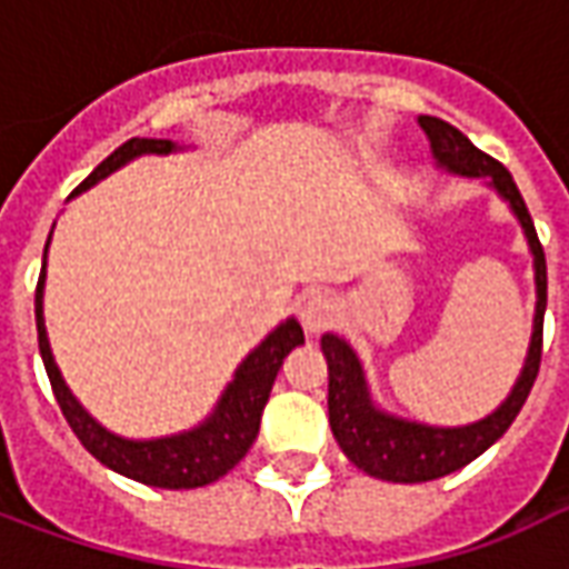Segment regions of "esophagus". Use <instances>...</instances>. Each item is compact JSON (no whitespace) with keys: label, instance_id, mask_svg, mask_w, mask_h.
Segmentation results:
<instances>
[{"label":"esophagus","instance_id":"34e87169","mask_svg":"<svg viewBox=\"0 0 569 569\" xmlns=\"http://www.w3.org/2000/svg\"><path fill=\"white\" fill-rule=\"evenodd\" d=\"M338 320V301L329 292H310L301 301V322L308 332H322Z\"/></svg>","mask_w":569,"mask_h":569}]
</instances>
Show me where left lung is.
I'll return each mask as SVG.
<instances>
[{
	"instance_id": "8db88e82",
	"label": "left lung",
	"mask_w": 569,
	"mask_h": 569,
	"mask_svg": "<svg viewBox=\"0 0 569 569\" xmlns=\"http://www.w3.org/2000/svg\"><path fill=\"white\" fill-rule=\"evenodd\" d=\"M420 128L427 130L432 154L441 167L451 173L463 176H488L493 188L502 198L512 203L515 216L521 219L527 243L533 249V268H537V317H533V338H530V353H527L525 371L515 383L509 399L502 402L493 415H488L469 427H423V423H408V420L390 418L375 408L366 390V378L359 369L357 353L341 341L338 335H322V353L329 362V423L338 445L353 463L383 481H432V478L451 476L466 463H472L478 453H485L500 439L506 429L512 427L518 411L525 408L527 396L533 390L539 375V359H542V317H546V252L539 243L533 219L527 212L521 191L515 186L512 173L493 161L490 154L476 149L469 137L441 121V118L420 116Z\"/></svg>"
}]
</instances>
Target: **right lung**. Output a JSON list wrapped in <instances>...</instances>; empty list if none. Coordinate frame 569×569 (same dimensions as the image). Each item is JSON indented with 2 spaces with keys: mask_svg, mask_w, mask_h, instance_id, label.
Masks as SVG:
<instances>
[{
  "mask_svg": "<svg viewBox=\"0 0 569 569\" xmlns=\"http://www.w3.org/2000/svg\"><path fill=\"white\" fill-rule=\"evenodd\" d=\"M167 154L173 151L170 140H128L124 146H118L109 158H106L97 170H93L76 191L91 188L93 182H100L103 176L118 170L121 163H128L137 154ZM42 286H44V264L36 283V329H39V353H42L44 371L48 381L54 390V399L63 418L72 427V432L79 436V441L88 451L106 463L109 469H116L121 476L151 485V488H203L216 478H222L224 472H231L243 457H247L249 445L259 436L261 411L268 406L271 396L273 378L283 366V359L289 357V350L298 345H305V332L296 320H286L277 332H271L261 341L247 362L237 369L234 381L228 383L222 402L216 408L207 423H200L191 432L182 436H170V439L154 441H128L118 439L112 432H106L97 420L76 402V396L69 393V387L60 378V371L51 357L48 347V335H44L42 320Z\"/></svg>",
  "mask_w": 569,
  "mask_h": 569,
  "instance_id": "add662e5",
  "label": "right lung"
}]
</instances>
